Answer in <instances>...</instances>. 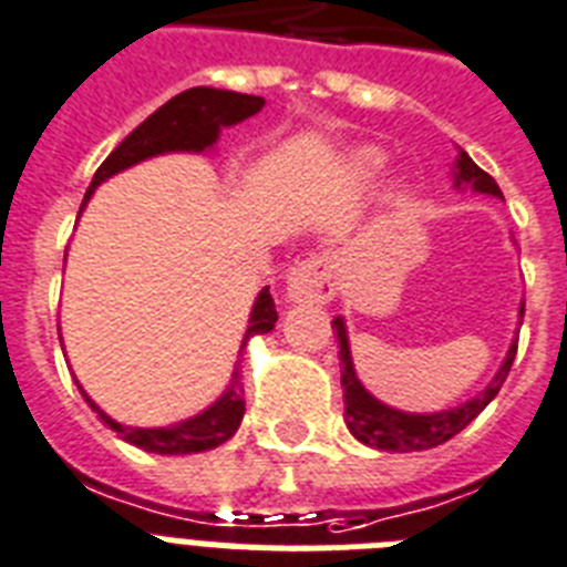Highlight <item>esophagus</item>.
<instances>
[{"label": "esophagus", "mask_w": 567, "mask_h": 567, "mask_svg": "<svg viewBox=\"0 0 567 567\" xmlns=\"http://www.w3.org/2000/svg\"><path fill=\"white\" fill-rule=\"evenodd\" d=\"M336 295V275H332L330 258L316 255L295 266L289 272V298L295 301L327 303Z\"/></svg>", "instance_id": "34e87169"}]
</instances>
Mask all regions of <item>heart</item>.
I'll return each mask as SVG.
<instances>
[{"instance_id": "heart-1", "label": "heart", "mask_w": 567, "mask_h": 567, "mask_svg": "<svg viewBox=\"0 0 567 567\" xmlns=\"http://www.w3.org/2000/svg\"><path fill=\"white\" fill-rule=\"evenodd\" d=\"M361 166H375V154H364V159H361Z\"/></svg>"}]
</instances>
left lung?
Instances as JSON below:
<instances>
[{"label": "left lung", "instance_id": "8db88e82", "mask_svg": "<svg viewBox=\"0 0 567 567\" xmlns=\"http://www.w3.org/2000/svg\"><path fill=\"white\" fill-rule=\"evenodd\" d=\"M458 172H456V186H473L476 192H485V195L502 197V188L496 186L491 174L482 172V168L473 163L467 154H458ZM522 316H525V303H522ZM338 336V358H341V384H343V422L350 427V433L355 435L358 442L370 444V447L379 450H395V453H410V450H427L439 447L447 439H453L456 433H462L467 424L476 419L482 410L496 399V393L505 384L507 372L514 367L516 347L519 341H514L511 352H507L505 364L496 372V379L485 386V393L471 399L462 408L444 410V413L433 415H413V413H399V410L386 408L381 401L372 399L367 393L361 381L355 379V370H352L350 347H347V332H343V321L336 318L332 321Z\"/></svg>", "mask_w": 567, "mask_h": 567}]
</instances>
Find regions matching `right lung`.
Returning <instances> with one entry per match:
<instances>
[{"label": "right lung", "mask_w": 567, "mask_h": 567, "mask_svg": "<svg viewBox=\"0 0 567 567\" xmlns=\"http://www.w3.org/2000/svg\"><path fill=\"white\" fill-rule=\"evenodd\" d=\"M264 109V96L251 94H237V91H217V89H188L183 94L172 96L163 109H157L152 117L140 123L123 143L103 159V166L94 172V181L89 186L91 197L100 183L111 174L123 172V168L134 166L140 159L154 157V154L163 152H203L206 145H212L217 140L220 125H235L240 120L251 117ZM82 200V206H85ZM80 206V212H82ZM278 321V309H275L272 295L269 287L258 295L255 309H251L249 330H246L244 347L251 336L258 332H269ZM240 347V350H244ZM91 408L100 413L105 424L111 430H117L125 442L137 444L140 450H148V453H163V456H181V453H200V450H212L217 444L229 442L235 430L240 427V419H244V386H240V372L235 370L231 375V384L217 404H212L206 413L195 415L183 424H174V427H123L114 419L96 408L94 401L85 395Z\"/></svg>", "instance_id": "right-lung-1"}]
</instances>
